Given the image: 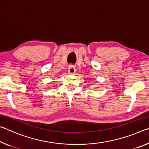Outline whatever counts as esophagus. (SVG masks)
Listing matches in <instances>:
<instances>
[{
    "label": "esophagus",
    "instance_id": "esophagus-1",
    "mask_svg": "<svg viewBox=\"0 0 149 149\" xmlns=\"http://www.w3.org/2000/svg\"><path fill=\"white\" fill-rule=\"evenodd\" d=\"M75 71H76V69H75V68L74 65H70V66H69L68 72L70 74H74Z\"/></svg>",
    "mask_w": 149,
    "mask_h": 149
}]
</instances>
